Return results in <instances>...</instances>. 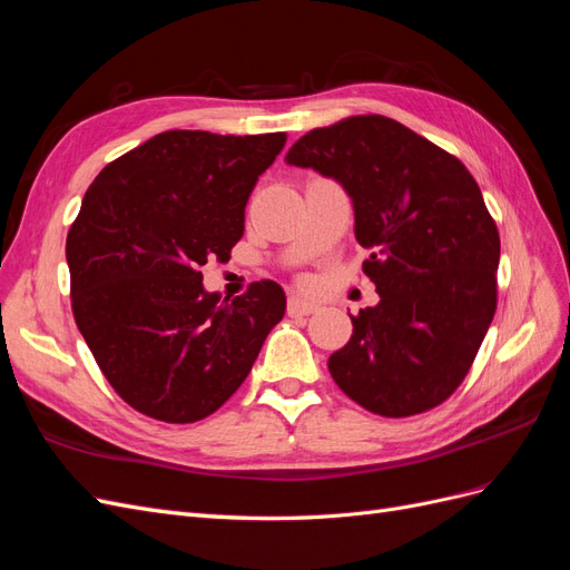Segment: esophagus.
<instances>
[{"label":"esophagus","mask_w":570,"mask_h":570,"mask_svg":"<svg viewBox=\"0 0 570 570\" xmlns=\"http://www.w3.org/2000/svg\"><path fill=\"white\" fill-rule=\"evenodd\" d=\"M318 312V304L302 299V297H289L287 299V314L289 316H308V314H316Z\"/></svg>","instance_id":"esophagus-1"}]
</instances>
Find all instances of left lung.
<instances>
[{"label":"left lung","mask_w":570,"mask_h":570,"mask_svg":"<svg viewBox=\"0 0 570 570\" xmlns=\"http://www.w3.org/2000/svg\"><path fill=\"white\" fill-rule=\"evenodd\" d=\"M285 159L342 183L371 252L381 302L352 316V340L327 358L337 387L387 419L450 400L497 312L499 230L469 168L377 114L308 130Z\"/></svg>","instance_id":"8db88e82"}]
</instances>
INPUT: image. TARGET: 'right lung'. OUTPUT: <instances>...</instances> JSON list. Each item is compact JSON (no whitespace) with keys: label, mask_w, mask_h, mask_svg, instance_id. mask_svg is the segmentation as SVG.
I'll return each instance as SVG.
<instances>
[{"label":"right lung","mask_w":570,"mask_h":570,"mask_svg":"<svg viewBox=\"0 0 570 570\" xmlns=\"http://www.w3.org/2000/svg\"><path fill=\"white\" fill-rule=\"evenodd\" d=\"M285 132L166 130L107 164L66 237L71 308L116 394L164 423L212 416L245 383L285 314L278 283L220 299L202 285L245 233Z\"/></svg>","instance_id":"add662e5"}]
</instances>
